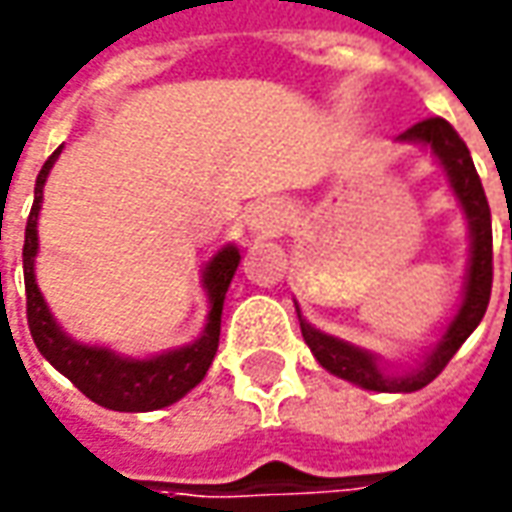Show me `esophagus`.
Instances as JSON below:
<instances>
[{"label": "esophagus", "instance_id": "34e87169", "mask_svg": "<svg viewBox=\"0 0 512 512\" xmlns=\"http://www.w3.org/2000/svg\"><path fill=\"white\" fill-rule=\"evenodd\" d=\"M285 224H288V212H285L283 201H277V198L260 201L252 210V218H249V227L260 238H277Z\"/></svg>", "mask_w": 512, "mask_h": 512}]
</instances>
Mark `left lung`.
<instances>
[{
  "label": "left lung",
  "mask_w": 512,
  "mask_h": 512,
  "mask_svg": "<svg viewBox=\"0 0 512 512\" xmlns=\"http://www.w3.org/2000/svg\"><path fill=\"white\" fill-rule=\"evenodd\" d=\"M398 142L409 145H423L429 148L434 162L443 168L448 179V187L460 204L462 215L468 221V269H465V285H462V300L457 305V314L448 319L443 333L437 336V342L420 358H415L406 367H392L387 358H381L373 350H364L358 344H350L330 336L325 330L314 328L297 305L300 316V330L305 344L311 347L314 358L336 378H344L350 384L361 389H373V392H417L426 384H431L437 375L443 373L448 361L460 350L462 342L476 330L482 322V316L488 311L490 283H493V229H490V207L482 182L476 176L471 151L465 148L460 134L443 120V117H431L423 123L412 125L409 131H403Z\"/></svg>",
  "instance_id": "left-lung-1"
}]
</instances>
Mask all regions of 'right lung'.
Returning a JSON list of instances; mask_svg holds the SVG:
<instances>
[{"label": "right lung", "instance_id": "right-lung-1", "mask_svg": "<svg viewBox=\"0 0 512 512\" xmlns=\"http://www.w3.org/2000/svg\"><path fill=\"white\" fill-rule=\"evenodd\" d=\"M64 145L44 162L36 179V198L24 229V291H27V325L33 333L38 353L50 361L61 375H66L75 387L81 389L89 401L106 406L114 412H154L184 398L193 387L204 381L212 358L218 353L221 336V311L227 300V288L241 263V249L235 243H224L201 269V288L207 294V325L198 333V339L182 347H173L156 356H125L103 344L78 342L69 336L52 316L50 305L44 300L36 283V255H38V212L44 204V184L52 165Z\"/></svg>", "mask_w": 512, "mask_h": 512}]
</instances>
